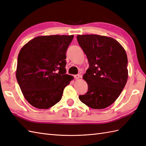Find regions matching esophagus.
I'll use <instances>...</instances> for the list:
<instances>
[{"label":"esophagus","mask_w":146,"mask_h":146,"mask_svg":"<svg viewBox=\"0 0 146 146\" xmlns=\"http://www.w3.org/2000/svg\"><path fill=\"white\" fill-rule=\"evenodd\" d=\"M74 78H75V79H76V80L79 79L80 78V75H79V74H77V75H75V76H74Z\"/></svg>","instance_id":"1"}]
</instances>
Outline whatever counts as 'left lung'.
I'll use <instances>...</instances> for the list:
<instances>
[{
	"label": "left lung",
	"mask_w": 146,
	"mask_h": 146,
	"mask_svg": "<svg viewBox=\"0 0 146 146\" xmlns=\"http://www.w3.org/2000/svg\"><path fill=\"white\" fill-rule=\"evenodd\" d=\"M77 39L89 64L82 77L88 91L79 98L90 108L105 109L115 101L127 82L125 50L114 38L104 35H78Z\"/></svg>",
	"instance_id": "8db88e82"
}]
</instances>
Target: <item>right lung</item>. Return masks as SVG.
I'll list each match as a JSON object with an SVG mask.
<instances>
[{
	"label": "right lung",
	"instance_id": "1",
	"mask_svg": "<svg viewBox=\"0 0 146 146\" xmlns=\"http://www.w3.org/2000/svg\"><path fill=\"white\" fill-rule=\"evenodd\" d=\"M74 35H41L29 41L18 55L16 78L23 96L34 108L59 102L74 79L66 74V53Z\"/></svg>",
	"mask_w": 146,
	"mask_h": 146
}]
</instances>
